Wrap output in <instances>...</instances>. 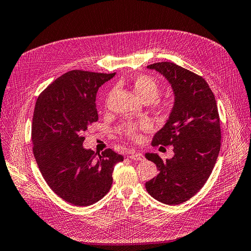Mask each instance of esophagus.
I'll return each instance as SVG.
<instances>
[{"label": "esophagus", "mask_w": 251, "mask_h": 251, "mask_svg": "<svg viewBox=\"0 0 251 251\" xmlns=\"http://www.w3.org/2000/svg\"><path fill=\"white\" fill-rule=\"evenodd\" d=\"M128 157H130L132 160H142L144 158V156L141 153H136V151H131V154Z\"/></svg>", "instance_id": "1"}]
</instances>
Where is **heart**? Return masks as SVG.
Masks as SVG:
<instances>
[{
  "label": "heart",
  "mask_w": 251,
  "mask_h": 251,
  "mask_svg": "<svg viewBox=\"0 0 251 251\" xmlns=\"http://www.w3.org/2000/svg\"><path fill=\"white\" fill-rule=\"evenodd\" d=\"M132 87L135 94L142 101H153L157 97L159 90L158 81L147 74H140L133 77ZM151 128L149 121H137V123H126L121 126L120 132L132 139H138L141 131H148Z\"/></svg>",
  "instance_id": "1"
}]
</instances>
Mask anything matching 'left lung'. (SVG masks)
<instances>
[{"label": "left lung", "instance_id": "obj_1", "mask_svg": "<svg viewBox=\"0 0 251 251\" xmlns=\"http://www.w3.org/2000/svg\"><path fill=\"white\" fill-rule=\"evenodd\" d=\"M169 80L175 94L170 117L151 146H173L174 157L163 161L147 153L159 174L146 182L148 193L159 202L177 205L191 199L206 183L221 147V127L215 95L202 76L174 63L148 66Z\"/></svg>", "mask_w": 251, "mask_h": 251}]
</instances>
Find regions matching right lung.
<instances>
[{
    "instance_id": "right-lung-1",
    "label": "right lung",
    "mask_w": 251,
    "mask_h": 251,
    "mask_svg": "<svg viewBox=\"0 0 251 251\" xmlns=\"http://www.w3.org/2000/svg\"><path fill=\"white\" fill-rule=\"evenodd\" d=\"M114 75L69 71L50 83L35 103L31 136L36 163L52 191L76 206L103 198L112 186L114 165L124 160L111 149L97 154L82 147L83 132L98 120L97 91Z\"/></svg>"
}]
</instances>
